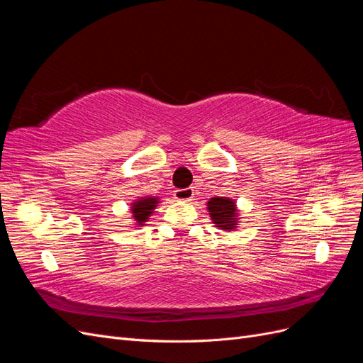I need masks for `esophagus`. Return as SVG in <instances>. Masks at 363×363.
<instances>
[{
  "label": "esophagus",
  "mask_w": 363,
  "mask_h": 363,
  "mask_svg": "<svg viewBox=\"0 0 363 363\" xmlns=\"http://www.w3.org/2000/svg\"><path fill=\"white\" fill-rule=\"evenodd\" d=\"M174 199L177 201H192L194 189L192 188H184V189L174 191Z\"/></svg>",
  "instance_id": "1"
}]
</instances>
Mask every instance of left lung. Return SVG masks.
<instances>
[{
    "label": "left lung",
    "mask_w": 363,
    "mask_h": 363,
    "mask_svg": "<svg viewBox=\"0 0 363 363\" xmlns=\"http://www.w3.org/2000/svg\"><path fill=\"white\" fill-rule=\"evenodd\" d=\"M207 211L216 227H221V230L236 228L238 208L232 199H227V196H213L207 203Z\"/></svg>",
    "instance_id": "1"
}]
</instances>
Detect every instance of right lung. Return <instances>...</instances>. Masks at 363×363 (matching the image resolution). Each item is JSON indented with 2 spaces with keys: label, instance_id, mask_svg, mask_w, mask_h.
<instances>
[{
  "label": "right lung",
  "instance_id": "add662e5",
  "mask_svg": "<svg viewBox=\"0 0 363 363\" xmlns=\"http://www.w3.org/2000/svg\"><path fill=\"white\" fill-rule=\"evenodd\" d=\"M157 204V196H145V199H139L138 201L131 203V213H133L136 225H144Z\"/></svg>",
  "mask_w": 363,
  "mask_h": 363
}]
</instances>
